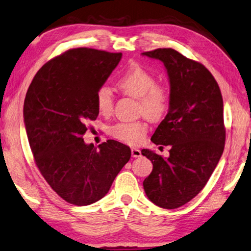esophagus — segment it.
<instances>
[{"instance_id":"esophagus-1","label":"esophagus","mask_w":251,"mask_h":251,"mask_svg":"<svg viewBox=\"0 0 251 251\" xmlns=\"http://www.w3.org/2000/svg\"><path fill=\"white\" fill-rule=\"evenodd\" d=\"M131 155L134 158H139V156H141V151L137 148H131Z\"/></svg>"}]
</instances>
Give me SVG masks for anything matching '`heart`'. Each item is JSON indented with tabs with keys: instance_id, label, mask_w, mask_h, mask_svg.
<instances>
[{
	"instance_id": "b5f03b06",
	"label": "heart",
	"mask_w": 251,
	"mask_h": 251,
	"mask_svg": "<svg viewBox=\"0 0 251 251\" xmlns=\"http://www.w3.org/2000/svg\"><path fill=\"white\" fill-rule=\"evenodd\" d=\"M120 89L139 102V113L152 122H159L169 112L171 103L170 89L165 85L156 83L153 74L139 64H132L117 80ZM96 105L102 115H109L114 105L112 91L102 86L96 92ZM111 134L116 139L129 145L138 144L147 132V126L142 122L117 123L111 127Z\"/></svg>"
}]
</instances>
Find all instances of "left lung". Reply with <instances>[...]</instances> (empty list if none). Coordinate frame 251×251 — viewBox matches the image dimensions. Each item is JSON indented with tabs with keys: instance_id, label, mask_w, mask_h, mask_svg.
Masks as SVG:
<instances>
[{
	"instance_id": "left-lung-1",
	"label": "left lung",
	"mask_w": 251,
	"mask_h": 251,
	"mask_svg": "<svg viewBox=\"0 0 251 251\" xmlns=\"http://www.w3.org/2000/svg\"><path fill=\"white\" fill-rule=\"evenodd\" d=\"M141 54L164 64L171 93L168 114L151 137L153 144L171 147L170 156L141 150L153 165L144 180V189L158 207L176 209L202 190L223 153L222 95L217 80L202 64L173 49Z\"/></svg>"
}]
</instances>
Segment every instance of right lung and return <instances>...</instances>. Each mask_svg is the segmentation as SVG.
I'll return each mask as SVG.
<instances>
[{"label": "right lung", "instance_id": "obj_1", "mask_svg": "<svg viewBox=\"0 0 251 251\" xmlns=\"http://www.w3.org/2000/svg\"><path fill=\"white\" fill-rule=\"evenodd\" d=\"M122 53L72 49L39 70L24 102V123L34 162L67 202L88 205L109 193L129 161L130 148L107 140L95 147L82 136L99 111L96 92L119 65Z\"/></svg>", "mask_w": 251, "mask_h": 251}]
</instances>
